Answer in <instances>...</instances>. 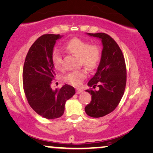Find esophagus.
<instances>
[{"label":"esophagus","instance_id":"esophagus-1","mask_svg":"<svg viewBox=\"0 0 153 153\" xmlns=\"http://www.w3.org/2000/svg\"><path fill=\"white\" fill-rule=\"evenodd\" d=\"M83 90H81V89H76V93L77 94H81L82 92H83Z\"/></svg>","mask_w":153,"mask_h":153}]
</instances>
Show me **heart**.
<instances>
[{"label": "heart", "mask_w": 153, "mask_h": 153, "mask_svg": "<svg viewBox=\"0 0 153 153\" xmlns=\"http://www.w3.org/2000/svg\"><path fill=\"white\" fill-rule=\"evenodd\" d=\"M64 48L68 52L79 57L80 64L87 69L94 70L99 64L101 58V50L97 45H90L88 42L74 37L66 42ZM52 62L56 69L62 68V54L57 49L54 50L53 52ZM86 76V72L84 70H76L68 74L65 77V80L68 83L78 86Z\"/></svg>", "instance_id": "obj_1"}]
</instances>
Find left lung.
Masks as SVG:
<instances>
[{
  "instance_id": "8db88e82",
  "label": "left lung",
  "mask_w": 153,
  "mask_h": 153,
  "mask_svg": "<svg viewBox=\"0 0 153 153\" xmlns=\"http://www.w3.org/2000/svg\"><path fill=\"white\" fill-rule=\"evenodd\" d=\"M100 39L102 51L97 70L88 85L98 90H88L91 95L90 104L85 107L89 116L100 117L116 109L124 94L126 82V69L123 52L112 37L104 33H89Z\"/></svg>"
}]
</instances>
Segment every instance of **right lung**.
Returning a JSON list of instances; mask_svg holds the SVG:
<instances>
[{
    "mask_svg": "<svg viewBox=\"0 0 153 153\" xmlns=\"http://www.w3.org/2000/svg\"><path fill=\"white\" fill-rule=\"evenodd\" d=\"M62 37L55 34L39 37L29 48L23 68V88L28 102L37 114L49 120L62 116L65 102L75 94L74 88L69 85L60 90L51 87L55 76L53 48Z\"/></svg>",
    "mask_w": 153,
    "mask_h": 153,
    "instance_id": "obj_1",
    "label": "right lung"
}]
</instances>
